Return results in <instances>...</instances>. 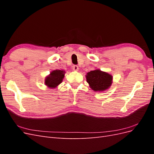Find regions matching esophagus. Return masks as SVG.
Returning a JSON list of instances; mask_svg holds the SVG:
<instances>
[{
    "instance_id": "34e87169",
    "label": "esophagus",
    "mask_w": 154,
    "mask_h": 154,
    "mask_svg": "<svg viewBox=\"0 0 154 154\" xmlns=\"http://www.w3.org/2000/svg\"><path fill=\"white\" fill-rule=\"evenodd\" d=\"M72 69H73V71H78V69H79V67H78V66H72Z\"/></svg>"
}]
</instances>
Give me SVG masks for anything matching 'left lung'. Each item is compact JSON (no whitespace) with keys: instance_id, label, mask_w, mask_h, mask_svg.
<instances>
[{"instance_id":"left-lung-1","label":"left lung","mask_w":154,"mask_h":154,"mask_svg":"<svg viewBox=\"0 0 154 154\" xmlns=\"http://www.w3.org/2000/svg\"><path fill=\"white\" fill-rule=\"evenodd\" d=\"M87 82L90 87L95 92L104 91L111 86L112 76L109 73L96 69L87 72L86 75Z\"/></svg>"}]
</instances>
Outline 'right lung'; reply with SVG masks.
Instances as JSON below:
<instances>
[{
	"mask_svg": "<svg viewBox=\"0 0 154 154\" xmlns=\"http://www.w3.org/2000/svg\"><path fill=\"white\" fill-rule=\"evenodd\" d=\"M65 71L62 70H54L51 72L50 74L45 78V84L49 88H56L62 82L64 78Z\"/></svg>",
	"mask_w": 154,
	"mask_h": 154,
	"instance_id": "1",
	"label": "right lung"
}]
</instances>
